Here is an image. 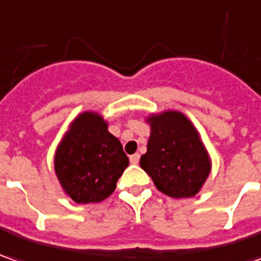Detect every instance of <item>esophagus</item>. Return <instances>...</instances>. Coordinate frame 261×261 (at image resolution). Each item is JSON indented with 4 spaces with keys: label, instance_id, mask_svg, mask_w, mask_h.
Listing matches in <instances>:
<instances>
[{
    "label": "esophagus",
    "instance_id": "34e87169",
    "mask_svg": "<svg viewBox=\"0 0 261 261\" xmlns=\"http://www.w3.org/2000/svg\"><path fill=\"white\" fill-rule=\"evenodd\" d=\"M130 161L131 164H137L138 161H140V154H133V155H130Z\"/></svg>",
    "mask_w": 261,
    "mask_h": 261
}]
</instances>
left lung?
I'll use <instances>...</instances> for the list:
<instances>
[{"label": "left lung", "instance_id": "left-lung-1", "mask_svg": "<svg viewBox=\"0 0 261 261\" xmlns=\"http://www.w3.org/2000/svg\"><path fill=\"white\" fill-rule=\"evenodd\" d=\"M145 121L151 131L141 168L166 196H196L212 171V159L194 124L175 110L150 114Z\"/></svg>", "mask_w": 261, "mask_h": 261}]
</instances>
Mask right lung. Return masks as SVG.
I'll list each match as a JSON object with an SVG mask.
<instances>
[{
	"label": "right lung",
	"instance_id": "add662e5",
	"mask_svg": "<svg viewBox=\"0 0 261 261\" xmlns=\"http://www.w3.org/2000/svg\"><path fill=\"white\" fill-rule=\"evenodd\" d=\"M128 163L120 140L95 111H84L71 121L54 154L57 178L64 193L79 204L110 197Z\"/></svg>",
	"mask_w": 261,
	"mask_h": 261
}]
</instances>
